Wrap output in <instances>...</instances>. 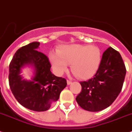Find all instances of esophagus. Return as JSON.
I'll return each mask as SVG.
<instances>
[{
    "label": "esophagus",
    "mask_w": 132,
    "mask_h": 132,
    "mask_svg": "<svg viewBox=\"0 0 132 132\" xmlns=\"http://www.w3.org/2000/svg\"><path fill=\"white\" fill-rule=\"evenodd\" d=\"M72 84V81L70 80H67V84L68 85H70V84Z\"/></svg>",
    "instance_id": "obj_1"
}]
</instances>
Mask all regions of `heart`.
Listing matches in <instances>:
<instances>
[{
	"mask_svg": "<svg viewBox=\"0 0 132 132\" xmlns=\"http://www.w3.org/2000/svg\"><path fill=\"white\" fill-rule=\"evenodd\" d=\"M48 58L56 74H63L70 64L71 70L78 78L88 79L98 70L102 54L95 46L72 44L62 46L57 53L51 52Z\"/></svg>",
	"mask_w": 132,
	"mask_h": 132,
	"instance_id": "heart-1",
	"label": "heart"
}]
</instances>
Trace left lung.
Masks as SVG:
<instances>
[{"mask_svg":"<svg viewBox=\"0 0 132 132\" xmlns=\"http://www.w3.org/2000/svg\"><path fill=\"white\" fill-rule=\"evenodd\" d=\"M126 70L120 54L112 47L103 53L93 78L81 81V91L76 98L83 109L97 112L106 109L122 90Z\"/></svg>","mask_w":132,"mask_h":132,"instance_id":"obj_1","label":"left lung"}]
</instances>
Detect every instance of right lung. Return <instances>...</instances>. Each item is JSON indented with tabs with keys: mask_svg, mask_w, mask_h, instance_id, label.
I'll return each mask as SVG.
<instances>
[{
	"mask_svg": "<svg viewBox=\"0 0 132 132\" xmlns=\"http://www.w3.org/2000/svg\"><path fill=\"white\" fill-rule=\"evenodd\" d=\"M39 42H33L18 50L9 66V85L14 97L23 106L37 112L48 110L59 100L67 85L66 79L51 71V65L45 54L38 51ZM26 66L34 70L30 80L21 73Z\"/></svg>",
	"mask_w": 132,
	"mask_h": 132,
	"instance_id": "add662e5",
	"label": "right lung"
}]
</instances>
